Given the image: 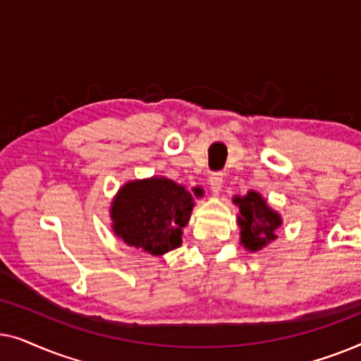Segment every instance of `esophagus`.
Segmentation results:
<instances>
[{
  "instance_id": "1",
  "label": "esophagus",
  "mask_w": 361,
  "mask_h": 361,
  "mask_svg": "<svg viewBox=\"0 0 361 361\" xmlns=\"http://www.w3.org/2000/svg\"><path fill=\"white\" fill-rule=\"evenodd\" d=\"M209 184H210V189L215 192V194H219L221 190V184H224V172L216 171V172H212L210 177H209Z\"/></svg>"
}]
</instances>
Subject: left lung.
<instances>
[{
	"mask_svg": "<svg viewBox=\"0 0 361 361\" xmlns=\"http://www.w3.org/2000/svg\"><path fill=\"white\" fill-rule=\"evenodd\" d=\"M240 205L238 224L241 226V243L250 251H258L276 238L274 230L281 225V216L266 205V200L258 192L235 199Z\"/></svg>",
	"mask_w": 361,
	"mask_h": 361,
	"instance_id": "left-lung-1",
	"label": "left lung"
}]
</instances>
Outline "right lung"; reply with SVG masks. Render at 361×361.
Here are the masks:
<instances>
[{
    "instance_id": "right-lung-1",
    "label": "right lung",
    "mask_w": 361,
    "mask_h": 361,
    "mask_svg": "<svg viewBox=\"0 0 361 361\" xmlns=\"http://www.w3.org/2000/svg\"><path fill=\"white\" fill-rule=\"evenodd\" d=\"M192 207V195L174 180L152 177L130 182L113 202V230L126 245L164 255L180 246Z\"/></svg>"
}]
</instances>
